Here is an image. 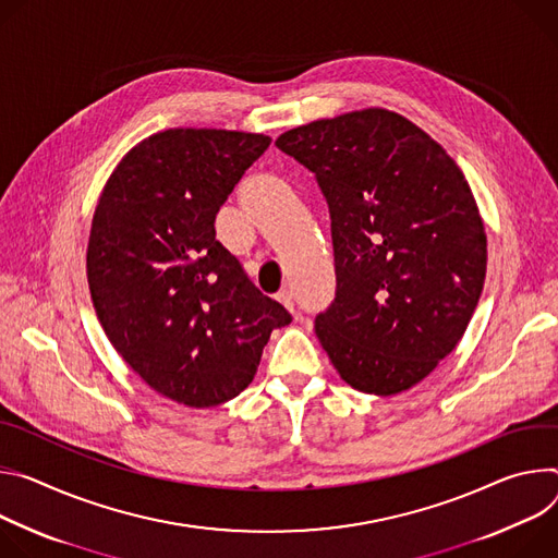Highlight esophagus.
Listing matches in <instances>:
<instances>
[{
	"instance_id": "34e87169",
	"label": "esophagus",
	"mask_w": 558,
	"mask_h": 558,
	"mask_svg": "<svg viewBox=\"0 0 558 558\" xmlns=\"http://www.w3.org/2000/svg\"><path fill=\"white\" fill-rule=\"evenodd\" d=\"M277 301L283 303L290 313H294V296H292V290H288V288L279 290V292H277Z\"/></svg>"
}]
</instances>
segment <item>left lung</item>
Masks as SVG:
<instances>
[{
  "label": "left lung",
  "instance_id": "obj_1",
  "mask_svg": "<svg viewBox=\"0 0 558 558\" xmlns=\"http://www.w3.org/2000/svg\"><path fill=\"white\" fill-rule=\"evenodd\" d=\"M277 148L313 170L330 208L337 296L315 330L341 379L392 397L461 341L478 303L487 236L446 148L386 108L286 131Z\"/></svg>",
  "mask_w": 558,
  "mask_h": 558
}]
</instances>
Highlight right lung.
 Instances as JSON below:
<instances>
[{"label": "right lung", "instance_id": "add662e5", "mask_svg": "<svg viewBox=\"0 0 558 558\" xmlns=\"http://www.w3.org/2000/svg\"><path fill=\"white\" fill-rule=\"evenodd\" d=\"M268 135L168 129L131 148L99 195L86 275L97 319L135 373L189 408L234 399L292 317L215 239V217Z\"/></svg>", "mask_w": 558, "mask_h": 558}]
</instances>
